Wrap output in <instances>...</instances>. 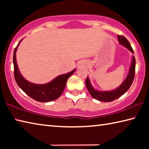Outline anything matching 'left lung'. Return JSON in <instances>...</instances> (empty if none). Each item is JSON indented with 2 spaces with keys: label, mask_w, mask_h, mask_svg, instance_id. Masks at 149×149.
Masks as SVG:
<instances>
[{
  "label": "left lung",
  "mask_w": 149,
  "mask_h": 149,
  "mask_svg": "<svg viewBox=\"0 0 149 149\" xmlns=\"http://www.w3.org/2000/svg\"><path fill=\"white\" fill-rule=\"evenodd\" d=\"M118 39L119 43L123 46L127 48V49L132 52H133V50L132 46L128 41V40L125 38V37L122 35H118ZM135 58L134 56H133L132 62L130 65V68L129 70V73L127 75V77L123 81V82L118 87L117 89L112 91H100L95 89L93 87L91 84L89 77H87L86 81H85V85H86L87 89L89 91L91 95L95 99H97L100 101L103 102H111L113 100H116L118 98L121 97L122 95L128 91L130 87L132 85L135 77Z\"/></svg>",
  "instance_id": "8db88e82"
}]
</instances>
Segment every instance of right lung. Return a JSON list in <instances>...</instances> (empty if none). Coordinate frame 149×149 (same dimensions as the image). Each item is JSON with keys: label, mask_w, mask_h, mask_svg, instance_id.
I'll return each instance as SVG.
<instances>
[{"label": "right lung", "mask_w": 149, "mask_h": 149, "mask_svg": "<svg viewBox=\"0 0 149 149\" xmlns=\"http://www.w3.org/2000/svg\"><path fill=\"white\" fill-rule=\"evenodd\" d=\"M21 41L15 48L13 56L14 74L15 80L17 85L27 95L37 101L47 102L57 99L64 91L68 79L74 74L75 69L65 74L58 75L55 79L46 84H35L29 82L20 74L16 62V50Z\"/></svg>", "instance_id": "add662e5"}]
</instances>
